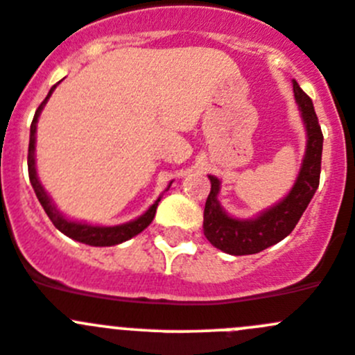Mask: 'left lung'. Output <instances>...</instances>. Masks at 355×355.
Masks as SVG:
<instances>
[{
    "mask_svg": "<svg viewBox=\"0 0 355 355\" xmlns=\"http://www.w3.org/2000/svg\"><path fill=\"white\" fill-rule=\"evenodd\" d=\"M294 96L306 126L308 141L297 180L284 200L262 211L252 220L232 218L223 211L222 204L218 200L220 181L214 175H209L211 191L204 207V236L214 248L222 250L229 255H252L285 239L297 225L299 218L303 216L304 209L317 191L320 181L324 135L318 125L313 102L295 80Z\"/></svg>",
    "mask_w": 355,
    "mask_h": 355,
    "instance_id": "8db88e82",
    "label": "left lung"
}]
</instances>
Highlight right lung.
Wrapping results in <instances>:
<instances>
[{
	"instance_id": "1",
	"label": "right lung",
	"mask_w": 355,
	"mask_h": 355,
	"mask_svg": "<svg viewBox=\"0 0 355 355\" xmlns=\"http://www.w3.org/2000/svg\"><path fill=\"white\" fill-rule=\"evenodd\" d=\"M58 86V84H56ZM52 86L51 91H49V95L45 96L44 102L40 103V107L35 112L33 123H31V128H29V148H28V172H29V181H31V187H33L35 193H37V199L40 200L42 207L47 213V216L51 218V222L54 223L60 232H63L64 236L71 237V239H76V241L84 243V245L89 246H114L119 245L123 241H128L132 239L133 236H137L141 234L149 223L153 222V218H155L156 207H158V202L160 199H156L155 204L146 211L144 214H141L139 218L132 220L128 223H123V225H114V227H100V225H87V223H80V222H71L68 218H64L60 211L56 209L52 199L47 195V191L44 190L42 187L40 180H38L37 175V167H35V141H37V123H38V116H40L42 109L47 103L49 96L52 95V91L54 87ZM171 187V184H168Z\"/></svg>"
}]
</instances>
